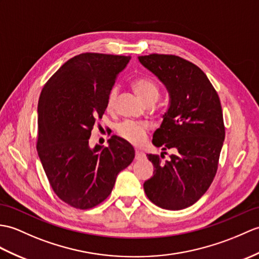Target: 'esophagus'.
Masks as SVG:
<instances>
[{
    "mask_svg": "<svg viewBox=\"0 0 259 259\" xmlns=\"http://www.w3.org/2000/svg\"><path fill=\"white\" fill-rule=\"evenodd\" d=\"M143 157H144V153H143V152L139 151V150H136V159H137V160H140V159H142Z\"/></svg>",
    "mask_w": 259,
    "mask_h": 259,
    "instance_id": "1",
    "label": "esophagus"
}]
</instances>
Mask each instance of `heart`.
<instances>
[{"label":"heart","mask_w":259,"mask_h":259,"mask_svg":"<svg viewBox=\"0 0 259 259\" xmlns=\"http://www.w3.org/2000/svg\"><path fill=\"white\" fill-rule=\"evenodd\" d=\"M132 87H134L136 94L139 96V98L144 104H150V102H155L159 97V88L155 83L146 77H139L132 81ZM118 88L112 87L108 94L107 98V108L111 110L117 99ZM118 135L135 146H141V144L147 140V132L148 125L142 122L135 121H124L119 125Z\"/></svg>","instance_id":"obj_1"}]
</instances>
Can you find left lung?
<instances>
[{
  "label": "left lung",
  "mask_w": 259,
  "mask_h": 259,
  "mask_svg": "<svg viewBox=\"0 0 259 259\" xmlns=\"http://www.w3.org/2000/svg\"><path fill=\"white\" fill-rule=\"evenodd\" d=\"M139 62L157 76L170 96L167 111L152 143L176 150L163 162V153L148 154L153 177L143 183L155 205L178 211L200 200L212 184L225 138L221 101L201 68L176 55L151 54Z\"/></svg>",
  "instance_id": "1"
}]
</instances>
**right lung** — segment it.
<instances>
[{"mask_svg": "<svg viewBox=\"0 0 259 259\" xmlns=\"http://www.w3.org/2000/svg\"><path fill=\"white\" fill-rule=\"evenodd\" d=\"M130 56L85 53L66 62L41 90L37 152L52 189L68 205L88 209L109 196L135 149L112 136L108 147H89L95 121Z\"/></svg>", "mask_w": 259, "mask_h": 259, "instance_id": "obj_1", "label": "right lung"}]
</instances>
